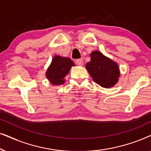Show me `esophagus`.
Instances as JSON below:
<instances>
[{"instance_id": "obj_1", "label": "esophagus", "mask_w": 151, "mask_h": 151, "mask_svg": "<svg viewBox=\"0 0 151 151\" xmlns=\"http://www.w3.org/2000/svg\"><path fill=\"white\" fill-rule=\"evenodd\" d=\"M76 63L77 65L79 66H82L83 65V60L82 59H77L76 60Z\"/></svg>"}]
</instances>
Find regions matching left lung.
<instances>
[{"label":"left lung","instance_id":"obj_1","mask_svg":"<svg viewBox=\"0 0 151 151\" xmlns=\"http://www.w3.org/2000/svg\"><path fill=\"white\" fill-rule=\"evenodd\" d=\"M91 61L86 63V68L95 82L104 88L115 85L119 77L117 63L105 57L100 51L91 53Z\"/></svg>","mask_w":151,"mask_h":151}]
</instances>
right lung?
I'll use <instances>...</instances> for the list:
<instances>
[{"instance_id": "obj_1", "label": "right lung", "mask_w": 151, "mask_h": 151, "mask_svg": "<svg viewBox=\"0 0 151 151\" xmlns=\"http://www.w3.org/2000/svg\"><path fill=\"white\" fill-rule=\"evenodd\" d=\"M74 63L69 58H63L55 55L51 65L47 69L46 76L53 85H60L65 82L64 78L69 73Z\"/></svg>"}]
</instances>
